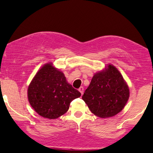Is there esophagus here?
<instances>
[{"instance_id":"esophagus-1","label":"esophagus","mask_w":153,"mask_h":153,"mask_svg":"<svg viewBox=\"0 0 153 153\" xmlns=\"http://www.w3.org/2000/svg\"><path fill=\"white\" fill-rule=\"evenodd\" d=\"M83 87L82 86H81V87H80L79 88V89H78V91H80V94H81V95H82V94H83Z\"/></svg>"}]
</instances>
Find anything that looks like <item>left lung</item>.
<instances>
[{
    "mask_svg": "<svg viewBox=\"0 0 153 153\" xmlns=\"http://www.w3.org/2000/svg\"><path fill=\"white\" fill-rule=\"evenodd\" d=\"M129 90L122 74L112 65L96 73L82 99L94 114L101 118L115 116L125 106Z\"/></svg>",
    "mask_w": 153,
    "mask_h": 153,
    "instance_id": "obj_1",
    "label": "left lung"
}]
</instances>
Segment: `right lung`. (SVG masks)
I'll return each mask as SVG.
<instances>
[{"label":"right lung","mask_w":153,"mask_h":153,"mask_svg":"<svg viewBox=\"0 0 153 153\" xmlns=\"http://www.w3.org/2000/svg\"><path fill=\"white\" fill-rule=\"evenodd\" d=\"M28 99L35 111L45 118L57 119L69 109L73 100L81 94L68 83L62 72L45 64L35 75L28 88Z\"/></svg>","instance_id":"obj_1"}]
</instances>
